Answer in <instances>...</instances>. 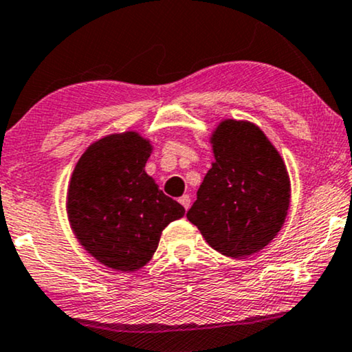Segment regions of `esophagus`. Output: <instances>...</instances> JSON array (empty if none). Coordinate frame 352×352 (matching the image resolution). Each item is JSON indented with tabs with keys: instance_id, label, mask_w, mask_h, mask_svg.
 <instances>
[{
	"instance_id": "34e87169",
	"label": "esophagus",
	"mask_w": 352,
	"mask_h": 352,
	"mask_svg": "<svg viewBox=\"0 0 352 352\" xmlns=\"http://www.w3.org/2000/svg\"><path fill=\"white\" fill-rule=\"evenodd\" d=\"M179 201H180V204H182V206H184L185 209H188V208H190L191 199H190L188 195H184V197H180V198H179Z\"/></svg>"
}]
</instances>
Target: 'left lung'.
Listing matches in <instances>:
<instances>
[{
  "label": "left lung",
  "mask_w": 352,
  "mask_h": 352,
  "mask_svg": "<svg viewBox=\"0 0 352 352\" xmlns=\"http://www.w3.org/2000/svg\"><path fill=\"white\" fill-rule=\"evenodd\" d=\"M211 141L216 161L186 217L214 250L243 258L281 230L291 198L287 170L253 123L226 120Z\"/></svg>",
  "instance_id": "8db88e82"
}]
</instances>
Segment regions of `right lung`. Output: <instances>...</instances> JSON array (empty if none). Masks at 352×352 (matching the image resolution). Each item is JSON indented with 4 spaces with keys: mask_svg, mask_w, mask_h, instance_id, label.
<instances>
[{
    "mask_svg": "<svg viewBox=\"0 0 352 352\" xmlns=\"http://www.w3.org/2000/svg\"><path fill=\"white\" fill-rule=\"evenodd\" d=\"M151 149L133 131L99 140L81 155L68 188V217L81 245L123 273L148 263L162 230L185 214L144 172Z\"/></svg>",
    "mask_w": 352,
    "mask_h": 352,
    "instance_id": "obj_1",
    "label": "right lung"
}]
</instances>
